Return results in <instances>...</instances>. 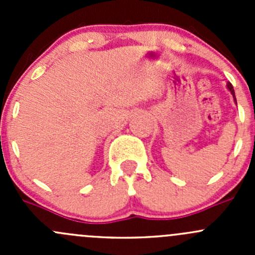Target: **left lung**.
<instances>
[{"mask_svg": "<svg viewBox=\"0 0 255 255\" xmlns=\"http://www.w3.org/2000/svg\"><path fill=\"white\" fill-rule=\"evenodd\" d=\"M227 87H228V90H230V91H231V94L233 95V99H235V101H236V96H235V90H233V86H232V84H231V82H228V84H227ZM236 104H237V101H236Z\"/></svg>", "mask_w": 255, "mask_h": 255, "instance_id": "left-lung-1", "label": "left lung"}]
</instances>
